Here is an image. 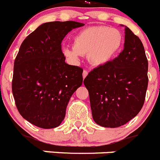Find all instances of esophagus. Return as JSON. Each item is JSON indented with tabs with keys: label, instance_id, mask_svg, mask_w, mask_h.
I'll list each match as a JSON object with an SVG mask.
<instances>
[{
	"label": "esophagus",
	"instance_id": "obj_1",
	"mask_svg": "<svg viewBox=\"0 0 160 160\" xmlns=\"http://www.w3.org/2000/svg\"><path fill=\"white\" fill-rule=\"evenodd\" d=\"M87 74H88V71H87V70H83V73H82V76H83V78H85L87 77Z\"/></svg>",
	"mask_w": 160,
	"mask_h": 160
}]
</instances>
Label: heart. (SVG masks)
<instances>
[{
  "instance_id": "1",
  "label": "heart",
  "mask_w": 160,
  "mask_h": 160,
  "mask_svg": "<svg viewBox=\"0 0 160 160\" xmlns=\"http://www.w3.org/2000/svg\"><path fill=\"white\" fill-rule=\"evenodd\" d=\"M73 47L64 46L62 52L72 62H78L80 55H87L92 65L102 66L112 60L123 43L122 32L107 26H92L78 32L73 39Z\"/></svg>"
}]
</instances>
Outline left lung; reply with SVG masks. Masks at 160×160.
<instances>
[{
	"label": "left lung",
	"mask_w": 160,
	"mask_h": 160,
	"mask_svg": "<svg viewBox=\"0 0 160 160\" xmlns=\"http://www.w3.org/2000/svg\"><path fill=\"white\" fill-rule=\"evenodd\" d=\"M148 70L142 42L125 26L123 50L84 79L94 122L104 128H118L136 116L145 101Z\"/></svg>",
	"instance_id": "1"
}]
</instances>
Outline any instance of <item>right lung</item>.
<instances>
[{"instance_id":"1","label":"right lung","mask_w":160,"mask_h":160,"mask_svg":"<svg viewBox=\"0 0 160 160\" xmlns=\"http://www.w3.org/2000/svg\"><path fill=\"white\" fill-rule=\"evenodd\" d=\"M80 22L44 23L26 37L14 61L12 91L20 114L44 129L58 127L72 94L82 84L83 70L68 65L62 42Z\"/></svg>"}]
</instances>
